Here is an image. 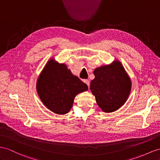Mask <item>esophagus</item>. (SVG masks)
<instances>
[{
	"instance_id": "1",
	"label": "esophagus",
	"mask_w": 160,
	"mask_h": 160,
	"mask_svg": "<svg viewBox=\"0 0 160 160\" xmlns=\"http://www.w3.org/2000/svg\"><path fill=\"white\" fill-rule=\"evenodd\" d=\"M84 82L87 84L88 87H90V82H89V80H84Z\"/></svg>"
}]
</instances>
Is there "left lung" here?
Segmentation results:
<instances>
[{
  "label": "left lung",
  "mask_w": 160,
  "mask_h": 160,
  "mask_svg": "<svg viewBox=\"0 0 160 160\" xmlns=\"http://www.w3.org/2000/svg\"><path fill=\"white\" fill-rule=\"evenodd\" d=\"M90 89L97 105L104 112L116 111L125 103L131 91V80L122 63L116 60L97 68Z\"/></svg>",
  "instance_id": "8db88e82"
}]
</instances>
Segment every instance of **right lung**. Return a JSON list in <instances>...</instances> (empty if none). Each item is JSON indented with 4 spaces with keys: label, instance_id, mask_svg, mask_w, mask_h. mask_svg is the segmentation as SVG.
I'll use <instances>...</instances> for the list:
<instances>
[{
    "label": "right lung",
    "instance_id": "obj_1",
    "mask_svg": "<svg viewBox=\"0 0 160 160\" xmlns=\"http://www.w3.org/2000/svg\"><path fill=\"white\" fill-rule=\"evenodd\" d=\"M88 90V86L73 76L66 65L52 58L45 65L36 82V91L43 104L57 114L67 113L76 95Z\"/></svg>",
    "mask_w": 160,
    "mask_h": 160
}]
</instances>
